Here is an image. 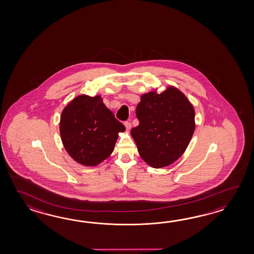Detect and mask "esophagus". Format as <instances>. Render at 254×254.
<instances>
[{
    "label": "esophagus",
    "instance_id": "esophagus-1",
    "mask_svg": "<svg viewBox=\"0 0 254 254\" xmlns=\"http://www.w3.org/2000/svg\"><path fill=\"white\" fill-rule=\"evenodd\" d=\"M125 128H126V129H128V130L131 128V124L129 122H125Z\"/></svg>",
    "mask_w": 254,
    "mask_h": 254
}]
</instances>
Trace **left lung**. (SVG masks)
Masks as SVG:
<instances>
[{"mask_svg": "<svg viewBox=\"0 0 254 254\" xmlns=\"http://www.w3.org/2000/svg\"><path fill=\"white\" fill-rule=\"evenodd\" d=\"M140 124L132 136L140 156L153 168L168 166L184 154L194 132L193 106L177 88L169 86L140 97L136 108Z\"/></svg>", "mask_w": 254, "mask_h": 254, "instance_id": "8db88e82", "label": "left lung"}]
</instances>
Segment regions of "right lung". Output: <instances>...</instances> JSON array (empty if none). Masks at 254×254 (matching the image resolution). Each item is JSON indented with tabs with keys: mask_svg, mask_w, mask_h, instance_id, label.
<instances>
[{
	"mask_svg": "<svg viewBox=\"0 0 254 254\" xmlns=\"http://www.w3.org/2000/svg\"><path fill=\"white\" fill-rule=\"evenodd\" d=\"M125 125L103 103L100 96L80 95L63 111L60 133L65 150L76 162L95 166L114 151Z\"/></svg>",
	"mask_w": 254,
	"mask_h": 254,
	"instance_id": "right-lung-1",
	"label": "right lung"
}]
</instances>
